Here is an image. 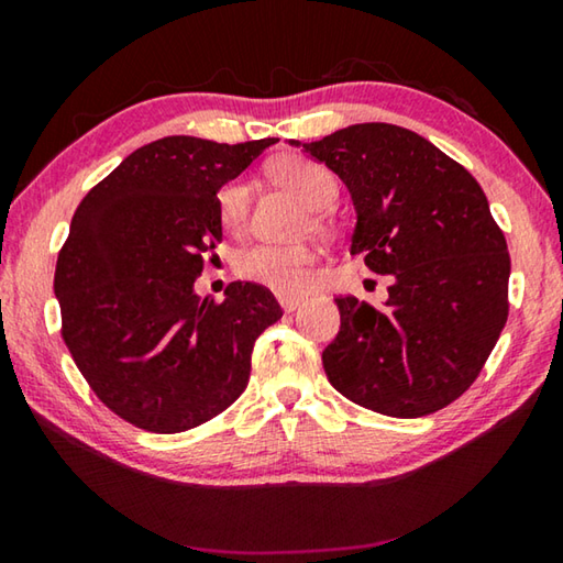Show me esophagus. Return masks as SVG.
<instances>
[{
    "instance_id": "34e87169",
    "label": "esophagus",
    "mask_w": 563,
    "mask_h": 563,
    "mask_svg": "<svg viewBox=\"0 0 563 563\" xmlns=\"http://www.w3.org/2000/svg\"><path fill=\"white\" fill-rule=\"evenodd\" d=\"M278 302H280V308L285 310V312H292L295 308H298V305L302 302V298L300 295H278Z\"/></svg>"
}]
</instances>
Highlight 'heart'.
I'll return each mask as SVG.
<instances>
[{"label": "heart", "mask_w": 563, "mask_h": 563, "mask_svg": "<svg viewBox=\"0 0 563 563\" xmlns=\"http://www.w3.org/2000/svg\"><path fill=\"white\" fill-rule=\"evenodd\" d=\"M271 176L278 186L288 188L298 201L310 211H325L338 198V180L325 166L305 156H283L271 166ZM251 194L243 180H233L218 194L221 221L231 231H238L245 223ZM318 225L325 223L318 218ZM312 263L316 253L308 247H275L253 245L235 258V271L247 280L263 283L283 295H298L312 280Z\"/></svg>", "instance_id": "obj_1"}]
</instances>
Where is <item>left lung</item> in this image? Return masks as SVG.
Segmentation results:
<instances>
[{"label":"left lung","instance_id":"left-lung-1","mask_svg":"<svg viewBox=\"0 0 563 563\" xmlns=\"http://www.w3.org/2000/svg\"><path fill=\"white\" fill-rule=\"evenodd\" d=\"M290 146L347 186L350 253L393 275L383 308L335 298L340 332L322 350L330 385L360 407L424 417L454 402L497 345L511 261L474 176L419 133L355 123Z\"/></svg>","mask_w":563,"mask_h":563}]
</instances>
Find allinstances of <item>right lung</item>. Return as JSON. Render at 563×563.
Segmentation results:
<instances>
[{"mask_svg": "<svg viewBox=\"0 0 563 563\" xmlns=\"http://www.w3.org/2000/svg\"><path fill=\"white\" fill-rule=\"evenodd\" d=\"M271 144L158 139L76 208L54 273L62 335L101 402L141 430L186 432L231 407L255 340L283 318L263 285L231 283L221 302L196 292L223 241L218 190Z\"/></svg>", "mask_w": 563, "mask_h": 563, "instance_id": "right-lung-1", "label": "right lung"}]
</instances>
